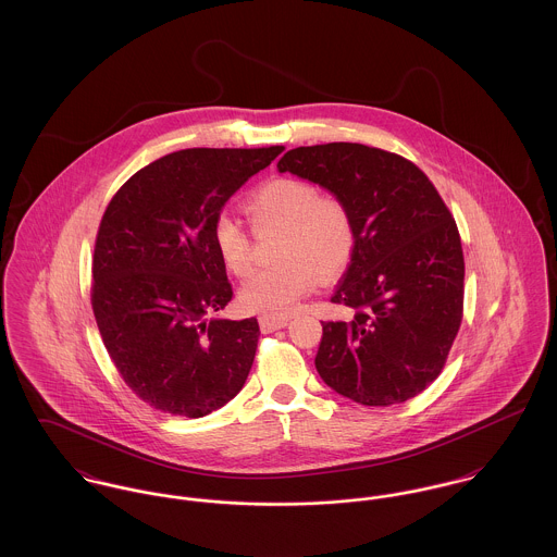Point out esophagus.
I'll list each match as a JSON object with an SVG mask.
<instances>
[{"label": "esophagus", "mask_w": 557, "mask_h": 557, "mask_svg": "<svg viewBox=\"0 0 557 557\" xmlns=\"http://www.w3.org/2000/svg\"><path fill=\"white\" fill-rule=\"evenodd\" d=\"M261 330L269 334V332H275V330H282L288 325V318H261Z\"/></svg>", "instance_id": "1"}]
</instances>
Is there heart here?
Listing matches in <instances>:
<instances>
[{"mask_svg": "<svg viewBox=\"0 0 557 557\" xmlns=\"http://www.w3.org/2000/svg\"><path fill=\"white\" fill-rule=\"evenodd\" d=\"M257 227L284 225L280 259L284 263L257 271L239 290V305L263 318H284L321 275L343 273L357 248L355 219L336 196H319L305 180L280 177L259 187L248 200ZM212 238L225 267L244 275L250 269V238L234 214L221 212Z\"/></svg>", "mask_w": 557, "mask_h": 557, "instance_id": "heart-1", "label": "heart"}]
</instances>
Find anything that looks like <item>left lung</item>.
Wrapping results in <instances>:
<instances>
[{"label": "left lung", "mask_w": 557, "mask_h": 557, "mask_svg": "<svg viewBox=\"0 0 557 557\" xmlns=\"http://www.w3.org/2000/svg\"><path fill=\"white\" fill-rule=\"evenodd\" d=\"M277 169L341 198L357 227L332 296L355 313L321 321V380L368 407L420 395L443 370L463 313L461 239L436 187L413 162L348 141L294 148Z\"/></svg>", "instance_id": "left-lung-1"}]
</instances>
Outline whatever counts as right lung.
I'll return each instance as SVG.
<instances>
[{
    "mask_svg": "<svg viewBox=\"0 0 557 557\" xmlns=\"http://www.w3.org/2000/svg\"><path fill=\"white\" fill-rule=\"evenodd\" d=\"M282 150H180L139 169L108 205L91 307L116 370L154 409L209 416L248 377L259 321L216 315L234 292L212 230L225 202Z\"/></svg>",
    "mask_w": 557,
    "mask_h": 557,
    "instance_id": "add662e5",
    "label": "right lung"
}]
</instances>
